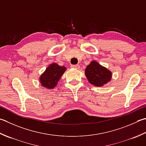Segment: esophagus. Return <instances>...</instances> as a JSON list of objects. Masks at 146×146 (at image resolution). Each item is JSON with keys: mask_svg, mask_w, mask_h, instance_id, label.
Instances as JSON below:
<instances>
[{"mask_svg": "<svg viewBox=\"0 0 146 146\" xmlns=\"http://www.w3.org/2000/svg\"><path fill=\"white\" fill-rule=\"evenodd\" d=\"M71 67L72 68H75V69H78L80 66L78 64H75V65H71Z\"/></svg>", "mask_w": 146, "mask_h": 146, "instance_id": "obj_1", "label": "esophagus"}]
</instances>
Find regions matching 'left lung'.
Here are the masks:
<instances>
[{"label":"left lung","mask_w":146,"mask_h":146,"mask_svg":"<svg viewBox=\"0 0 146 146\" xmlns=\"http://www.w3.org/2000/svg\"><path fill=\"white\" fill-rule=\"evenodd\" d=\"M85 75L90 84L101 87L110 82L113 73L98 61H92L85 68Z\"/></svg>","instance_id":"left-lung-1"}]
</instances>
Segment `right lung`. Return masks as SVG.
<instances>
[{"label": "right lung", "mask_w": 146, "mask_h": 146, "mask_svg": "<svg viewBox=\"0 0 146 146\" xmlns=\"http://www.w3.org/2000/svg\"><path fill=\"white\" fill-rule=\"evenodd\" d=\"M66 68L53 62L48 66L46 70L39 77V82L43 87L52 89L57 86L58 83L63 75Z\"/></svg>", "instance_id": "right-lung-1"}]
</instances>
